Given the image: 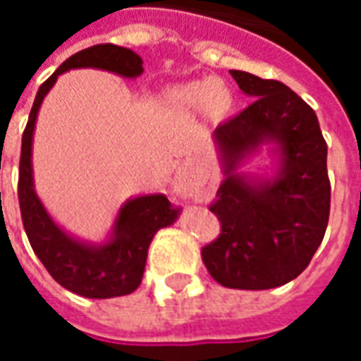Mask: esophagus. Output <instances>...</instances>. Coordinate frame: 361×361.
I'll list each match as a JSON object with an SVG mask.
<instances>
[{
    "instance_id": "obj_1",
    "label": "esophagus",
    "mask_w": 361,
    "mask_h": 361,
    "mask_svg": "<svg viewBox=\"0 0 361 361\" xmlns=\"http://www.w3.org/2000/svg\"><path fill=\"white\" fill-rule=\"evenodd\" d=\"M173 189L180 193L181 197H197L199 185H197L195 178L185 170H180L176 173V180H173Z\"/></svg>"
}]
</instances>
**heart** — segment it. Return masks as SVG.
Masks as SVG:
<instances>
[{
	"mask_svg": "<svg viewBox=\"0 0 361 361\" xmlns=\"http://www.w3.org/2000/svg\"><path fill=\"white\" fill-rule=\"evenodd\" d=\"M176 102L185 108H201L207 106L211 111H222L228 106V92L216 79L191 82L176 92Z\"/></svg>",
	"mask_w": 361,
	"mask_h": 361,
	"instance_id": "heart-1",
	"label": "heart"
}]
</instances>
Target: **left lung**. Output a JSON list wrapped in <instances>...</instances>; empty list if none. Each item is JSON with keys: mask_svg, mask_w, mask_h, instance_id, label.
I'll return each mask as SVG.
<instances>
[{"mask_svg": "<svg viewBox=\"0 0 361 361\" xmlns=\"http://www.w3.org/2000/svg\"><path fill=\"white\" fill-rule=\"evenodd\" d=\"M230 75L255 100L216 129L226 180L209 211L219 216L220 234L201 257L222 286L269 290L302 274L323 242L331 211L326 142L315 111L284 82ZM269 138L283 154L276 180L251 186L231 173L245 152Z\"/></svg>", "mask_w": 361, "mask_h": 361, "instance_id": "left-lung-1", "label": "left lung"}]
</instances>
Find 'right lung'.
I'll use <instances>...</instances> for the list:
<instances>
[{
	"label": "right lung",
	"mask_w": 361,
	"mask_h": 361,
	"mask_svg": "<svg viewBox=\"0 0 361 361\" xmlns=\"http://www.w3.org/2000/svg\"><path fill=\"white\" fill-rule=\"evenodd\" d=\"M75 67H98L123 77H137L142 73V59L135 51L116 44H96L77 51L40 85L20 145L17 188L20 216L36 257L58 284L85 298H118L139 288L152 238L160 228L178 219L180 209L164 195H147L129 201L119 211L114 240L104 247H89L75 242L54 224L32 189V131L46 92L54 87L58 75Z\"/></svg>",
	"instance_id": "right-lung-1"
}]
</instances>
